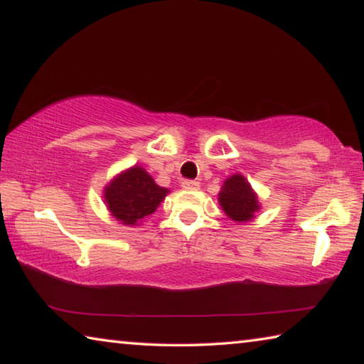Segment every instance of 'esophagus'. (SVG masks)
Listing matches in <instances>:
<instances>
[{
	"mask_svg": "<svg viewBox=\"0 0 364 364\" xmlns=\"http://www.w3.org/2000/svg\"><path fill=\"white\" fill-rule=\"evenodd\" d=\"M181 186H183L184 189H199L200 183H199V181H193V180H186V181L181 183Z\"/></svg>",
	"mask_w": 364,
	"mask_h": 364,
	"instance_id": "obj_1",
	"label": "esophagus"
}]
</instances>
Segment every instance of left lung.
<instances>
[{
	"mask_svg": "<svg viewBox=\"0 0 364 364\" xmlns=\"http://www.w3.org/2000/svg\"><path fill=\"white\" fill-rule=\"evenodd\" d=\"M218 204L226 217L236 223L252 221L262 207L254 188L241 173H234L223 181L218 193Z\"/></svg>",
	"mask_w": 364,
	"mask_h": 364,
	"instance_id": "8db88e82",
	"label": "left lung"
}]
</instances>
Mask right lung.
<instances>
[{"label":"right lung","mask_w":364,"mask_h":364,"mask_svg":"<svg viewBox=\"0 0 364 364\" xmlns=\"http://www.w3.org/2000/svg\"><path fill=\"white\" fill-rule=\"evenodd\" d=\"M170 189L159 186L146 168L139 165L120 171L102 191L104 204L115 221L125 226H139L157 210Z\"/></svg>","instance_id":"obj_1"}]
</instances>
